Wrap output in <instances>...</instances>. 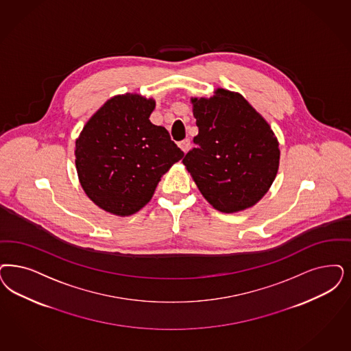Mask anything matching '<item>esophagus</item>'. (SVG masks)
<instances>
[{
	"mask_svg": "<svg viewBox=\"0 0 351 351\" xmlns=\"http://www.w3.org/2000/svg\"><path fill=\"white\" fill-rule=\"evenodd\" d=\"M179 147L182 149L184 153H186L189 149H191V140L189 138H185L179 143Z\"/></svg>",
	"mask_w": 351,
	"mask_h": 351,
	"instance_id": "esophagus-1",
	"label": "esophagus"
}]
</instances>
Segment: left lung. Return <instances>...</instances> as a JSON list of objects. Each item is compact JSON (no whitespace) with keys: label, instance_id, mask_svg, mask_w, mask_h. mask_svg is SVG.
Here are the masks:
<instances>
[{"label":"left lung","instance_id":"obj_1","mask_svg":"<svg viewBox=\"0 0 351 351\" xmlns=\"http://www.w3.org/2000/svg\"><path fill=\"white\" fill-rule=\"evenodd\" d=\"M198 134L182 163L207 202L221 213L254 206L276 178L280 150L269 124L240 95L218 88L192 98Z\"/></svg>","mask_w":351,"mask_h":351}]
</instances>
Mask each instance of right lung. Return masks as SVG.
<instances>
[{"label":"right lung","instance_id":"obj_1","mask_svg":"<svg viewBox=\"0 0 351 351\" xmlns=\"http://www.w3.org/2000/svg\"><path fill=\"white\" fill-rule=\"evenodd\" d=\"M153 98L125 93L97 110L76 140L75 163L85 194L102 210L130 217L152 199L160 178L184 153L149 121Z\"/></svg>","mask_w":351,"mask_h":351}]
</instances>
